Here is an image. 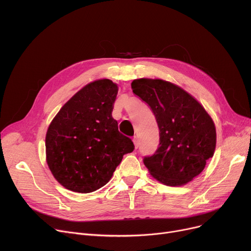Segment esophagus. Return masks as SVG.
Wrapping results in <instances>:
<instances>
[{
	"instance_id": "1",
	"label": "esophagus",
	"mask_w": 251,
	"mask_h": 251,
	"mask_svg": "<svg viewBox=\"0 0 251 251\" xmlns=\"http://www.w3.org/2000/svg\"><path fill=\"white\" fill-rule=\"evenodd\" d=\"M133 143H134L135 150H137V149H138V146H139V142H138V138H137V137H134V138H133Z\"/></svg>"
}]
</instances>
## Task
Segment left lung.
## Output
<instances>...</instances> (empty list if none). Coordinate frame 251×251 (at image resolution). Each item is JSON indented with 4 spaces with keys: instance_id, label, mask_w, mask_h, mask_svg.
I'll return each instance as SVG.
<instances>
[{
    "instance_id": "1",
    "label": "left lung",
    "mask_w": 251,
    "mask_h": 251,
    "mask_svg": "<svg viewBox=\"0 0 251 251\" xmlns=\"http://www.w3.org/2000/svg\"><path fill=\"white\" fill-rule=\"evenodd\" d=\"M131 87L150 105L160 130L159 149L144 157V165L165 185H185L214 155L217 133L212 117L187 91L163 79H135Z\"/></svg>"
}]
</instances>
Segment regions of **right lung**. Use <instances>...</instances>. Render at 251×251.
Here are the masks:
<instances>
[{"instance_id": "add662e5", "label": "right lung", "mask_w": 251, "mask_h": 251, "mask_svg": "<svg viewBox=\"0 0 251 251\" xmlns=\"http://www.w3.org/2000/svg\"><path fill=\"white\" fill-rule=\"evenodd\" d=\"M118 85L99 79L82 87L52 119L46 135V159L52 176L79 193L107 184L134 144L112 117Z\"/></svg>"}]
</instances>
